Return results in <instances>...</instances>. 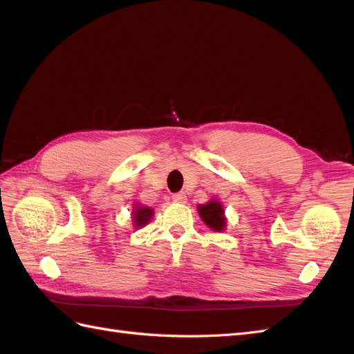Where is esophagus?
Here are the masks:
<instances>
[{"label":"esophagus","instance_id":"obj_1","mask_svg":"<svg viewBox=\"0 0 354 354\" xmlns=\"http://www.w3.org/2000/svg\"><path fill=\"white\" fill-rule=\"evenodd\" d=\"M173 201L177 202V203H185L187 201V196H186L185 192H178V194L173 195Z\"/></svg>","mask_w":354,"mask_h":354}]
</instances>
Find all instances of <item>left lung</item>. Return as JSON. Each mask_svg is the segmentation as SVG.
Listing matches in <instances>:
<instances>
[{
  "instance_id": "obj_1",
  "label": "left lung",
  "mask_w": 354,
  "mask_h": 354,
  "mask_svg": "<svg viewBox=\"0 0 354 354\" xmlns=\"http://www.w3.org/2000/svg\"><path fill=\"white\" fill-rule=\"evenodd\" d=\"M199 216L207 226L214 232H221L226 229V217H224L223 205L217 199H211L205 205L198 207Z\"/></svg>"
}]
</instances>
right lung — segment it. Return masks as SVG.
Wrapping results in <instances>:
<instances>
[{
	"label": "right lung",
	"mask_w": 354,
	"mask_h": 354,
	"mask_svg": "<svg viewBox=\"0 0 354 354\" xmlns=\"http://www.w3.org/2000/svg\"><path fill=\"white\" fill-rule=\"evenodd\" d=\"M136 208L133 209V221H134V227L140 229L145 227L146 224L151 221L153 216V209L149 207H142L140 203H136Z\"/></svg>",
	"instance_id": "1"
}]
</instances>
